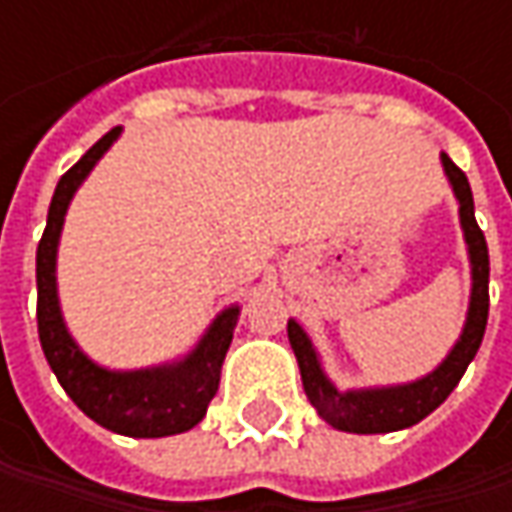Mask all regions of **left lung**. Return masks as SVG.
<instances>
[{
    "mask_svg": "<svg viewBox=\"0 0 512 512\" xmlns=\"http://www.w3.org/2000/svg\"><path fill=\"white\" fill-rule=\"evenodd\" d=\"M442 165L453 193L459 199V219H462L464 242L470 253V273H473V290H470V307L459 342L447 353L433 373L410 384L396 387H370V390H339L322 370V362L316 356V347L307 339V333L299 322H287V339L296 353V362L302 370V384L310 404L319 410V416L327 424L344 433H393L404 430L410 424H419L424 416H430L439 404L453 393V387L462 382L467 364L479 353L487 327V310H490V256L484 242L482 227L476 225L473 213V190L462 170L453 165V159L442 153Z\"/></svg>",
    "mask_w": 512,
    "mask_h": 512,
    "instance_id": "8db88e82",
    "label": "left lung"
}]
</instances>
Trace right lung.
Here are the masks:
<instances>
[{
    "mask_svg": "<svg viewBox=\"0 0 512 512\" xmlns=\"http://www.w3.org/2000/svg\"><path fill=\"white\" fill-rule=\"evenodd\" d=\"M122 128L108 130L93 148L59 179L50 199L48 227L36 247V325L50 370L76 407L96 424L133 439L176 436L205 419L207 404L219 390L222 362L233 342L239 307L222 310L199 344L182 362L148 370H105L93 364L70 339L56 296V247L70 199L93 165L116 142Z\"/></svg>",
    "mask_w": 512,
    "mask_h": 512,
    "instance_id": "add662e5",
    "label": "right lung"
}]
</instances>
